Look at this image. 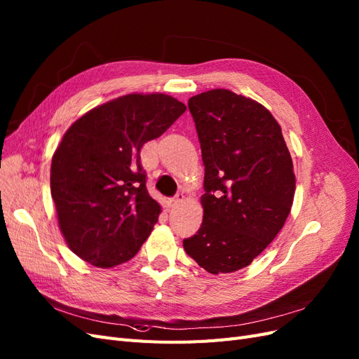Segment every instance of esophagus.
<instances>
[{
    "label": "esophagus",
    "mask_w": 359,
    "mask_h": 359,
    "mask_svg": "<svg viewBox=\"0 0 359 359\" xmlns=\"http://www.w3.org/2000/svg\"><path fill=\"white\" fill-rule=\"evenodd\" d=\"M182 198H183V194H176V196H174V197L168 198V206H170V208L176 206V204H177Z\"/></svg>",
    "instance_id": "34e87169"
}]
</instances>
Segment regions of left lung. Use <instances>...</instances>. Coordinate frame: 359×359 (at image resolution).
<instances>
[{
	"mask_svg": "<svg viewBox=\"0 0 359 359\" xmlns=\"http://www.w3.org/2000/svg\"><path fill=\"white\" fill-rule=\"evenodd\" d=\"M204 165L203 222L183 241L210 273L239 271L268 247L287 219L293 162L278 123L259 102L225 88L192 96Z\"/></svg>",
	"mask_w": 359,
	"mask_h": 359,
	"instance_id": "left-lung-1",
	"label": "left lung"
}]
</instances>
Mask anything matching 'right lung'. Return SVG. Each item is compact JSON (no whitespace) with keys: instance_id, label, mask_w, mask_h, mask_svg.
<instances>
[{"instance_id":"1","label":"right lung","mask_w":359,"mask_h":359,"mask_svg":"<svg viewBox=\"0 0 359 359\" xmlns=\"http://www.w3.org/2000/svg\"><path fill=\"white\" fill-rule=\"evenodd\" d=\"M187 107L162 93L126 95L72 125L50 163L60 230L78 257L97 268L130 260L158 222L140 151Z\"/></svg>"}]
</instances>
